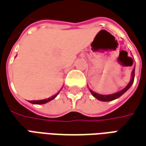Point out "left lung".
Wrapping results in <instances>:
<instances>
[{"label":"left lung","instance_id":"obj_1","mask_svg":"<svg viewBox=\"0 0 146 146\" xmlns=\"http://www.w3.org/2000/svg\"><path fill=\"white\" fill-rule=\"evenodd\" d=\"M134 70L135 69L133 68L132 71V74H131V79H130L129 83H128V85L125 86L124 89H122V90L118 91L117 93H114V94H98V93H95L92 90H90V93L92 94V95L94 96V98H96L97 99L100 100V101H102V102H109V101H113L116 98H118L119 97H121L125 91H127L130 86H132V84L133 83V80H134Z\"/></svg>","mask_w":146,"mask_h":146}]
</instances>
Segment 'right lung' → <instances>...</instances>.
Listing matches in <instances>:
<instances>
[{"instance_id":"1","label":"right lung","mask_w":146,"mask_h":146,"mask_svg":"<svg viewBox=\"0 0 146 146\" xmlns=\"http://www.w3.org/2000/svg\"><path fill=\"white\" fill-rule=\"evenodd\" d=\"M58 94H59V92L56 94H55V95L52 96L51 98H47V99H43V100H33V101H29V102H31V103H33V104H38V105H40V104H44V103H47V102H48L49 101L54 99V98H56V96L58 95Z\"/></svg>"}]
</instances>
